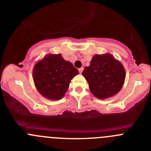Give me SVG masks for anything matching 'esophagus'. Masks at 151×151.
Segmentation results:
<instances>
[{
	"label": "esophagus",
	"mask_w": 151,
	"mask_h": 151,
	"mask_svg": "<svg viewBox=\"0 0 151 151\" xmlns=\"http://www.w3.org/2000/svg\"><path fill=\"white\" fill-rule=\"evenodd\" d=\"M83 67H81V68H79L78 69V70H79V72H80V74H81V73H82L83 72Z\"/></svg>",
	"instance_id": "1"
}]
</instances>
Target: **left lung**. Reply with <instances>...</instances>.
Here are the masks:
<instances>
[{"mask_svg":"<svg viewBox=\"0 0 151 151\" xmlns=\"http://www.w3.org/2000/svg\"><path fill=\"white\" fill-rule=\"evenodd\" d=\"M93 95L99 99H105L116 95L123 86L125 70L112 55L96 54L82 73Z\"/></svg>","mask_w":151,"mask_h":151,"instance_id":"obj_1","label":"left lung"}]
</instances>
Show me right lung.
Instances as JSON below:
<instances>
[{
    "instance_id": "add662e5",
    "label": "right lung",
    "mask_w": 151,
    "mask_h": 151,
    "mask_svg": "<svg viewBox=\"0 0 151 151\" xmlns=\"http://www.w3.org/2000/svg\"><path fill=\"white\" fill-rule=\"evenodd\" d=\"M78 73L72 63L65 61L61 54H48L35 65L33 76L35 86L42 96L60 100Z\"/></svg>"
}]
</instances>
